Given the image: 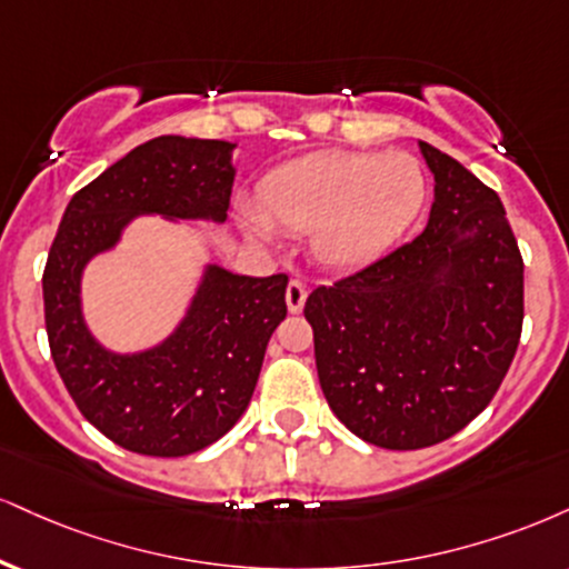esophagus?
I'll return each instance as SVG.
<instances>
[{
	"instance_id": "obj_1",
	"label": "esophagus",
	"mask_w": 569,
	"mask_h": 569,
	"mask_svg": "<svg viewBox=\"0 0 569 569\" xmlns=\"http://www.w3.org/2000/svg\"><path fill=\"white\" fill-rule=\"evenodd\" d=\"M305 299H307V286L302 283V280L293 278L289 286H286V307H289V312H302L305 307Z\"/></svg>"
}]
</instances>
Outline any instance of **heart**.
I'll return each instance as SVG.
<instances>
[{
  "mask_svg": "<svg viewBox=\"0 0 569 569\" xmlns=\"http://www.w3.org/2000/svg\"><path fill=\"white\" fill-rule=\"evenodd\" d=\"M427 198L421 163L408 153L326 150L286 163L259 184V207H243L251 236L272 243L278 228L312 232L326 267H355L385 251Z\"/></svg>",
  "mask_w": 569,
  "mask_h": 569,
  "instance_id": "heart-1",
  "label": "heart"
}]
</instances>
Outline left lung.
<instances>
[{
    "mask_svg": "<svg viewBox=\"0 0 569 569\" xmlns=\"http://www.w3.org/2000/svg\"><path fill=\"white\" fill-rule=\"evenodd\" d=\"M435 174L421 236L305 302L337 419L387 450L437 445L480 416L515 360L525 264L496 190L419 142Z\"/></svg>",
    "mask_w": 569,
    "mask_h": 569,
    "instance_id": "8db88e82",
    "label": "left lung"
}]
</instances>
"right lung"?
<instances>
[{"mask_svg":"<svg viewBox=\"0 0 569 569\" xmlns=\"http://www.w3.org/2000/svg\"><path fill=\"white\" fill-rule=\"evenodd\" d=\"M232 142L163 134L129 150L71 198L47 257L44 323L60 379L81 416L140 456L209 448L254 395L267 341L286 318L289 276H236L209 264L188 315L159 347L108 352L81 315V272L137 214L224 222Z\"/></svg>","mask_w":569,"mask_h":569,"instance_id":"obj_1","label":"right lung"}]
</instances>
